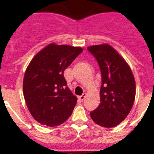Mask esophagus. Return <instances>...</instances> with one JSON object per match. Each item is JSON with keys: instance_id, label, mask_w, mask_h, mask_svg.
<instances>
[{"instance_id": "esophagus-1", "label": "esophagus", "mask_w": 154, "mask_h": 154, "mask_svg": "<svg viewBox=\"0 0 154 154\" xmlns=\"http://www.w3.org/2000/svg\"><path fill=\"white\" fill-rule=\"evenodd\" d=\"M85 96H86V93H83L82 96H80L79 97V99H81V100H83V99H85Z\"/></svg>"}]
</instances>
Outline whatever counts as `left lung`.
<instances>
[{"mask_svg":"<svg viewBox=\"0 0 154 154\" xmlns=\"http://www.w3.org/2000/svg\"><path fill=\"white\" fill-rule=\"evenodd\" d=\"M101 71L100 104L90 112L92 120L103 127H114L125 119L133 106L136 83L130 66L108 44L87 48Z\"/></svg>","mask_w":154,"mask_h":154,"instance_id":"8db88e82","label":"left lung"}]
</instances>
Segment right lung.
Segmentation results:
<instances>
[{
	"instance_id": "right-lung-1",
	"label": "right lung",
	"mask_w": 154,
	"mask_h": 154,
	"mask_svg": "<svg viewBox=\"0 0 154 154\" xmlns=\"http://www.w3.org/2000/svg\"><path fill=\"white\" fill-rule=\"evenodd\" d=\"M82 51L79 47L50 44L27 68L23 92L34 119L42 125L62 124L72 115L77 98L69 90L64 71Z\"/></svg>"
}]
</instances>
